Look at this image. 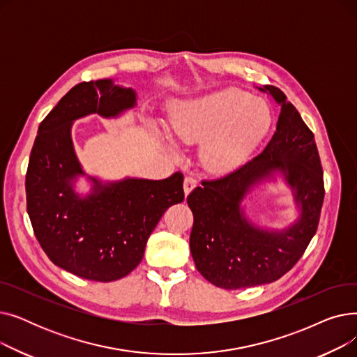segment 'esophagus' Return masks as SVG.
<instances>
[{
  "label": "esophagus",
  "mask_w": 357,
  "mask_h": 357,
  "mask_svg": "<svg viewBox=\"0 0 357 357\" xmlns=\"http://www.w3.org/2000/svg\"><path fill=\"white\" fill-rule=\"evenodd\" d=\"M195 186H197V181L194 178H191V176H186L183 179V192H185V195L188 197L194 191Z\"/></svg>",
  "instance_id": "obj_1"
}]
</instances>
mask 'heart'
<instances>
[{
    "mask_svg": "<svg viewBox=\"0 0 357 357\" xmlns=\"http://www.w3.org/2000/svg\"><path fill=\"white\" fill-rule=\"evenodd\" d=\"M272 112L265 101L238 88H224L185 102L171 123L174 137L201 143L199 159L208 172L227 175L245 163L269 133ZM178 158V150L169 144Z\"/></svg>",
    "mask_w": 357,
    "mask_h": 357,
    "instance_id": "obj_1",
    "label": "heart"
}]
</instances>
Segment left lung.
<instances>
[{
	"label": "left lung",
	"instance_id": "8db88e82",
	"mask_svg": "<svg viewBox=\"0 0 357 357\" xmlns=\"http://www.w3.org/2000/svg\"><path fill=\"white\" fill-rule=\"evenodd\" d=\"M280 104L276 133L266 149L229 176L202 182L186 202L194 214L190 237L198 272L213 285L240 289L284 276L315 234L324 201L320 156L312 131L276 86L257 88ZM282 178L296 204L284 228L259 227L245 211L251 192Z\"/></svg>",
	"mask_w": 357,
	"mask_h": 357
}]
</instances>
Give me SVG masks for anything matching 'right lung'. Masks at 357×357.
Wrapping results in <instances>:
<instances>
[{
  "label": "right lung",
  "instance_id": "right-lung-1",
  "mask_svg": "<svg viewBox=\"0 0 357 357\" xmlns=\"http://www.w3.org/2000/svg\"><path fill=\"white\" fill-rule=\"evenodd\" d=\"M137 105L133 88L114 79L73 86L40 123L26 176L27 213L42 249L56 266L111 282L133 271L163 213L183 201V176L102 181L85 172L72 140L73 123L91 114L119 119ZM85 177L90 185L79 193Z\"/></svg>",
  "mask_w": 357,
  "mask_h": 357
}]
</instances>
